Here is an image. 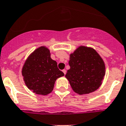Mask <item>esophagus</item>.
<instances>
[{"label": "esophagus", "mask_w": 126, "mask_h": 126, "mask_svg": "<svg viewBox=\"0 0 126 126\" xmlns=\"http://www.w3.org/2000/svg\"><path fill=\"white\" fill-rule=\"evenodd\" d=\"M62 72H63V73H64V74H66V70H65V69H64V70H62Z\"/></svg>", "instance_id": "obj_1"}]
</instances>
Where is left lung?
Listing matches in <instances>:
<instances>
[{
	"label": "left lung",
	"mask_w": 126,
	"mask_h": 126,
	"mask_svg": "<svg viewBox=\"0 0 126 126\" xmlns=\"http://www.w3.org/2000/svg\"><path fill=\"white\" fill-rule=\"evenodd\" d=\"M70 68L65 75L74 92L84 95L97 90L105 76V64L94 48L79 46L70 54Z\"/></svg>",
	"instance_id": "8db88e82"
}]
</instances>
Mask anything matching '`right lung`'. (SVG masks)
Returning a JSON list of instances; mask_svg holds the SVG:
<instances>
[{"label":"right lung","mask_w":126,"mask_h":126,"mask_svg":"<svg viewBox=\"0 0 126 126\" xmlns=\"http://www.w3.org/2000/svg\"><path fill=\"white\" fill-rule=\"evenodd\" d=\"M25 85L32 92L46 95L53 90L58 78L64 76L57 62L50 58V50L42 46L34 50L25 60L22 69Z\"/></svg>","instance_id":"right-lung-1"}]
</instances>
